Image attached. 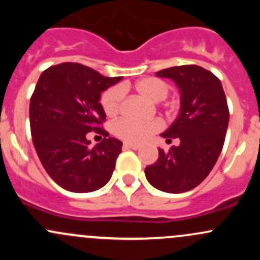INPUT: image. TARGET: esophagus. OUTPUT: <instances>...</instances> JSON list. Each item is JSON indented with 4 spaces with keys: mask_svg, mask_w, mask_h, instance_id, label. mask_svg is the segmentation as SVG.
I'll list each match as a JSON object with an SVG mask.
<instances>
[{
    "mask_svg": "<svg viewBox=\"0 0 260 260\" xmlns=\"http://www.w3.org/2000/svg\"><path fill=\"white\" fill-rule=\"evenodd\" d=\"M124 147L125 148H131V149H138L140 148V145L137 143H132V142H124Z\"/></svg>",
    "mask_w": 260,
    "mask_h": 260,
    "instance_id": "esophagus-1",
    "label": "esophagus"
}]
</instances>
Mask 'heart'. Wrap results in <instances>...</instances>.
Listing matches in <instances>:
<instances>
[{
  "instance_id": "1",
  "label": "heart",
  "mask_w": 260,
  "mask_h": 260,
  "mask_svg": "<svg viewBox=\"0 0 260 260\" xmlns=\"http://www.w3.org/2000/svg\"><path fill=\"white\" fill-rule=\"evenodd\" d=\"M129 88V85L123 84L122 86H112L107 89L101 98L102 108L108 117H113L119 112L123 99V90ZM135 90L148 101L158 103L166 99L170 93V86L166 81L158 78H143L135 84ZM159 123L157 120H135L131 118H122L117 120L113 125L115 136L128 141V142H142L149 136L157 132Z\"/></svg>"
}]
</instances>
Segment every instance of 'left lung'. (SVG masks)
I'll return each instance as SVG.
<instances>
[{
	"label": "left lung",
	"mask_w": 260,
	"mask_h": 260,
	"mask_svg": "<svg viewBox=\"0 0 260 260\" xmlns=\"http://www.w3.org/2000/svg\"><path fill=\"white\" fill-rule=\"evenodd\" d=\"M156 77L174 80L180 90L179 115L161 133L166 142L179 138L180 145L169 152L158 148V159L145 174L164 192H186L208 177L221 153L229 124L226 96L221 81L198 65L172 67Z\"/></svg>",
	"instance_id": "left-lung-1"
}]
</instances>
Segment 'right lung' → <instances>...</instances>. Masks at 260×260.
<instances>
[{"instance_id": "right-lung-1", "label": "right lung", "mask_w": 260, "mask_h": 260, "mask_svg": "<svg viewBox=\"0 0 260 260\" xmlns=\"http://www.w3.org/2000/svg\"><path fill=\"white\" fill-rule=\"evenodd\" d=\"M120 80L78 62L50 67L39 78L30 99L34 147L49 176L65 190L91 192L111 180L123 143L99 127L106 119L101 95ZM91 130L105 136L94 147L86 138Z\"/></svg>"}]
</instances>
